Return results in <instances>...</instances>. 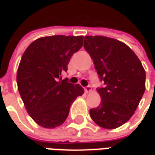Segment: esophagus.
Returning a JSON list of instances; mask_svg holds the SVG:
<instances>
[{"instance_id": "1", "label": "esophagus", "mask_w": 155, "mask_h": 155, "mask_svg": "<svg viewBox=\"0 0 155 155\" xmlns=\"http://www.w3.org/2000/svg\"><path fill=\"white\" fill-rule=\"evenodd\" d=\"M84 90H85V92H86V93H89V92L92 91V87L90 86V85H88V86L85 87Z\"/></svg>"}]
</instances>
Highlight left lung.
Listing matches in <instances>:
<instances>
[{
    "mask_svg": "<svg viewBox=\"0 0 155 155\" xmlns=\"http://www.w3.org/2000/svg\"><path fill=\"white\" fill-rule=\"evenodd\" d=\"M83 48L104 83L97 88L100 104L90 109V116L102 128H118L129 120L138 107L145 91V71L135 53L120 41L87 36Z\"/></svg>",
    "mask_w": 155,
    "mask_h": 155,
    "instance_id": "obj_1",
    "label": "left lung"
}]
</instances>
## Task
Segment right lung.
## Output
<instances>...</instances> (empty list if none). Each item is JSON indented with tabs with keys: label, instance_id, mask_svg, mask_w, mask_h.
Returning a JSON list of instances; mask_svg holds the SVG:
<instances>
[{
	"label": "right lung",
	"instance_id": "1",
	"mask_svg": "<svg viewBox=\"0 0 155 155\" xmlns=\"http://www.w3.org/2000/svg\"><path fill=\"white\" fill-rule=\"evenodd\" d=\"M83 36L38 38L24 51L18 70L17 87L27 113L43 128L62 124L70 107L84 90L62 79L75 52L83 47Z\"/></svg>",
	"mask_w": 155,
	"mask_h": 155
}]
</instances>
